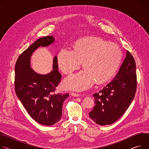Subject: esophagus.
Wrapping results in <instances>:
<instances>
[{
	"label": "esophagus",
	"instance_id": "esophagus-1",
	"mask_svg": "<svg viewBox=\"0 0 149 149\" xmlns=\"http://www.w3.org/2000/svg\"><path fill=\"white\" fill-rule=\"evenodd\" d=\"M71 95L74 96V97H78V96H80V95L78 94V93H71Z\"/></svg>",
	"mask_w": 149,
	"mask_h": 149
}]
</instances>
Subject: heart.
Listing matches in <instances>:
<instances>
[{"label":"heart","instance_id":"obj_1","mask_svg":"<svg viewBox=\"0 0 149 149\" xmlns=\"http://www.w3.org/2000/svg\"><path fill=\"white\" fill-rule=\"evenodd\" d=\"M121 60L119 47L93 37L81 39L76 42L73 50L63 49L57 56L58 66L66 74L77 70L83 62L84 70L68 77L64 81L66 88L77 91H84L95 82L102 84L110 80Z\"/></svg>","mask_w":149,"mask_h":149}]
</instances>
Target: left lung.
I'll use <instances>...</instances> for the list:
<instances>
[{
	"mask_svg": "<svg viewBox=\"0 0 149 149\" xmlns=\"http://www.w3.org/2000/svg\"><path fill=\"white\" fill-rule=\"evenodd\" d=\"M136 89L135 62L128 51L113 80L101 91L93 95L95 104L89 117L100 125L117 121L130 107Z\"/></svg>",
	"mask_w": 149,
	"mask_h": 149,
	"instance_id": "8db88e82",
	"label": "left lung"
}]
</instances>
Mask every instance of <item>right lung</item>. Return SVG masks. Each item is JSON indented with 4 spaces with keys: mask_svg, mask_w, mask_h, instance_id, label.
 <instances>
[{
    "mask_svg": "<svg viewBox=\"0 0 149 149\" xmlns=\"http://www.w3.org/2000/svg\"><path fill=\"white\" fill-rule=\"evenodd\" d=\"M55 41L53 36L38 39L23 52L15 66V91L27 113L39 123L50 126L61 119L62 105L68 93H54L62 75L58 71L57 56L53 70L47 74L36 72L31 66V58L39 47H48Z\"/></svg>",
    "mask_w": 149,
    "mask_h": 149,
    "instance_id": "right-lung-1",
    "label": "right lung"
}]
</instances>
